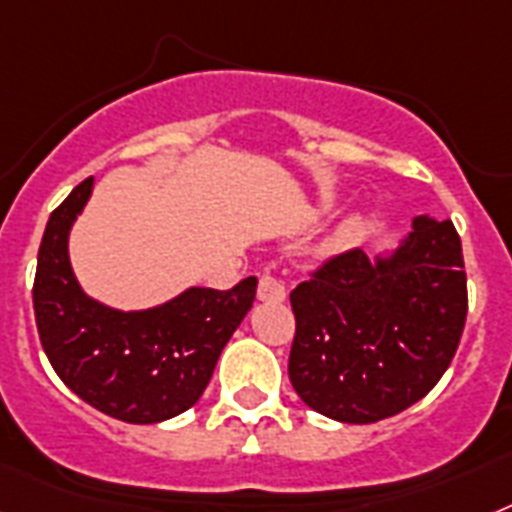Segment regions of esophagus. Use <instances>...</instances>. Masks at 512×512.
Here are the masks:
<instances>
[{
    "instance_id": "esophagus-1",
    "label": "esophagus",
    "mask_w": 512,
    "mask_h": 512,
    "mask_svg": "<svg viewBox=\"0 0 512 512\" xmlns=\"http://www.w3.org/2000/svg\"><path fill=\"white\" fill-rule=\"evenodd\" d=\"M257 299L260 302H270V304H278L286 299V286H283L278 278L273 276H263L260 283H257Z\"/></svg>"
}]
</instances>
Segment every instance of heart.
Returning a JSON list of instances; mask_svg holds the SVG:
<instances>
[{"instance_id":"1","label":"heart","mask_w":512,"mask_h":512,"mask_svg":"<svg viewBox=\"0 0 512 512\" xmlns=\"http://www.w3.org/2000/svg\"><path fill=\"white\" fill-rule=\"evenodd\" d=\"M369 234H372V218L367 213H349L328 236L325 247H328V252H336V255L338 252H349V249H356L359 244L367 242Z\"/></svg>"}]
</instances>
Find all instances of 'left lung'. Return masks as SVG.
I'll list each match as a JSON object with an SVG mask.
<instances>
[{
    "instance_id": "left-lung-1",
    "label": "left lung",
    "mask_w": 512,
    "mask_h": 512,
    "mask_svg": "<svg viewBox=\"0 0 512 512\" xmlns=\"http://www.w3.org/2000/svg\"><path fill=\"white\" fill-rule=\"evenodd\" d=\"M289 377L317 414L372 424L422 401L461 341L466 270L453 223L416 216L395 247L330 260L291 291Z\"/></svg>"
}]
</instances>
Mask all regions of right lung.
Listing matches in <instances>:
<instances>
[{
  "label": "right lung",
  "instance_id": "1",
  "mask_svg": "<svg viewBox=\"0 0 512 512\" xmlns=\"http://www.w3.org/2000/svg\"><path fill=\"white\" fill-rule=\"evenodd\" d=\"M96 179L77 184L46 223L33 309L59 380L119 422L156 424L200 401L223 346L255 302L257 278L234 289L190 286L148 309H117L85 294L70 260V234Z\"/></svg>",
  "mask_w": 512,
  "mask_h": 512
}]
</instances>
